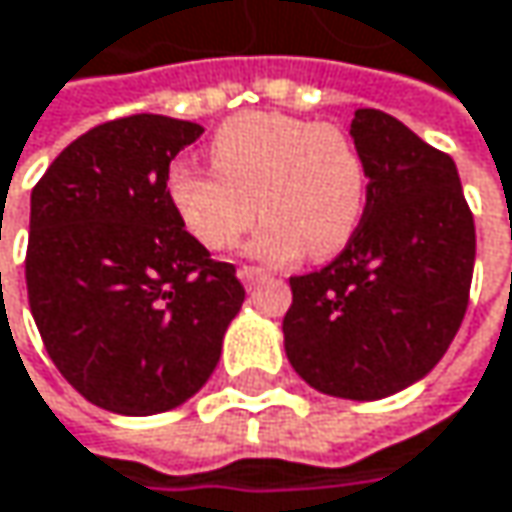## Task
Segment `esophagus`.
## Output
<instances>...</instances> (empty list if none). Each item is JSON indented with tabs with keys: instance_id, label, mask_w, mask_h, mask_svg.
<instances>
[{
	"instance_id": "obj_1",
	"label": "esophagus",
	"mask_w": 512,
	"mask_h": 512,
	"mask_svg": "<svg viewBox=\"0 0 512 512\" xmlns=\"http://www.w3.org/2000/svg\"><path fill=\"white\" fill-rule=\"evenodd\" d=\"M238 280L244 283L247 288H253V286H259L262 280H268V274L262 271V268H250V265H241L238 268Z\"/></svg>"
}]
</instances>
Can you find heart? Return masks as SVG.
<instances>
[{
  "label": "heart",
  "instance_id": "b5f03b06",
  "mask_svg": "<svg viewBox=\"0 0 512 512\" xmlns=\"http://www.w3.org/2000/svg\"><path fill=\"white\" fill-rule=\"evenodd\" d=\"M212 167L176 161L167 200L194 241L232 250L259 218L250 256L286 265L303 250L324 259L359 229L368 173L348 132L286 114H241L209 144Z\"/></svg>",
  "mask_w": 512,
  "mask_h": 512
}]
</instances>
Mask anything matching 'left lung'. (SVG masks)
Returning a JSON list of instances; mask_svg holds the SVG:
<instances>
[{
    "instance_id": "obj_1",
    "label": "left lung",
    "mask_w": 512,
    "mask_h": 512,
    "mask_svg": "<svg viewBox=\"0 0 512 512\" xmlns=\"http://www.w3.org/2000/svg\"><path fill=\"white\" fill-rule=\"evenodd\" d=\"M351 138L368 173L362 221L327 268L288 280L283 339L312 389L380 401L427 377L454 342L475 221L454 159L401 120L356 108Z\"/></svg>"
}]
</instances>
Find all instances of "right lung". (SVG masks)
Wrapping results in <instances>:
<instances>
[{
    "instance_id": "right-lung-1",
    "label": "right lung",
    "mask_w": 512,
    "mask_h": 512,
    "mask_svg": "<svg viewBox=\"0 0 512 512\" xmlns=\"http://www.w3.org/2000/svg\"><path fill=\"white\" fill-rule=\"evenodd\" d=\"M200 123L135 114L76 138L32 191L26 286L64 380L117 416H156L194 398L218 368L244 303L176 218L164 182Z\"/></svg>"
}]
</instances>
